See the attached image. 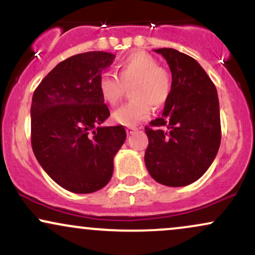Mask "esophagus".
I'll use <instances>...</instances> for the list:
<instances>
[{
  "instance_id": "obj_1",
  "label": "esophagus",
  "mask_w": 255,
  "mask_h": 255,
  "mask_svg": "<svg viewBox=\"0 0 255 255\" xmlns=\"http://www.w3.org/2000/svg\"><path fill=\"white\" fill-rule=\"evenodd\" d=\"M137 130H138V128H134V127H128V128H127V133H128V134H132L133 132H136Z\"/></svg>"
}]
</instances>
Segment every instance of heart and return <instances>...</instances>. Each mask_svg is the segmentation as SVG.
Segmentation results:
<instances>
[{
  "label": "heart",
  "instance_id": "obj_1",
  "mask_svg": "<svg viewBox=\"0 0 255 255\" xmlns=\"http://www.w3.org/2000/svg\"><path fill=\"white\" fill-rule=\"evenodd\" d=\"M118 76L105 71L99 77V92L105 103L115 106L121 101L125 87L131 85L133 100L113 113V119L124 127H134L148 119L152 106L161 107L170 93L169 74L145 52H134L117 65Z\"/></svg>",
  "mask_w": 255,
  "mask_h": 255
}]
</instances>
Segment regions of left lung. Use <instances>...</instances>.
Returning a JSON list of instances; mask_svg holds the SVG:
<instances>
[{
    "label": "left lung",
    "mask_w": 255,
    "mask_h": 255,
    "mask_svg": "<svg viewBox=\"0 0 255 255\" xmlns=\"http://www.w3.org/2000/svg\"><path fill=\"white\" fill-rule=\"evenodd\" d=\"M172 73L162 117L145 127L144 162L154 180L186 186L208 170L221 144L220 103L210 77L192 57L174 49L154 50Z\"/></svg>",
    "instance_id": "obj_1"
}]
</instances>
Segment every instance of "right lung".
Here are the masks:
<instances>
[{
	"label": "right lung",
	"instance_id": "right-lung-1",
	"mask_svg": "<svg viewBox=\"0 0 255 255\" xmlns=\"http://www.w3.org/2000/svg\"><path fill=\"white\" fill-rule=\"evenodd\" d=\"M115 58L104 51L69 57L33 93V152L47 175L70 192L92 193L106 186L113 158L127 138L123 125L101 127L110 110L99 92V77Z\"/></svg>",
	"mask_w": 255,
	"mask_h": 255
}]
</instances>
